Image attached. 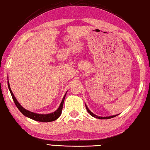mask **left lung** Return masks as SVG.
<instances>
[{
  "label": "left lung",
  "mask_w": 150,
  "mask_h": 150,
  "mask_svg": "<svg viewBox=\"0 0 150 150\" xmlns=\"http://www.w3.org/2000/svg\"><path fill=\"white\" fill-rule=\"evenodd\" d=\"M85 107H86V109H87V112L89 113L90 115H91V116H93V117H96V118H97V119H100V120H108V119H111V118H112V117H115V116H117V115H111V116H109V117H100V116H97V115H95L94 113H93L91 111L89 110V108H87V106L86 105V104H85Z\"/></svg>",
  "instance_id": "left-lung-1"
}]
</instances>
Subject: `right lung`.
I'll list each match as a JSON object with an SVG mask.
<instances>
[{"label": "right lung", "instance_id": "obj_1", "mask_svg": "<svg viewBox=\"0 0 150 150\" xmlns=\"http://www.w3.org/2000/svg\"><path fill=\"white\" fill-rule=\"evenodd\" d=\"M8 87L9 91H10V92H11L12 97H13V99L14 102H15L16 106L17 107V108L18 109H19V111H21V112L24 115L26 116V117H29L30 119H32V120H33L37 121V122H53V121L57 120V119L59 117V116L61 115V112H62L63 105L64 100H65L67 92H66L65 96H64V97H63L62 101H61V103L60 104V105H59V108L57 109L55 111H54V112L51 113H49V114H39V113H36L34 112H31V111H28L21 105V104L18 103L17 100H16V99L15 98V96H14L13 92H12V91H11L8 81Z\"/></svg>", "mask_w": 150, "mask_h": 150}]
</instances>
